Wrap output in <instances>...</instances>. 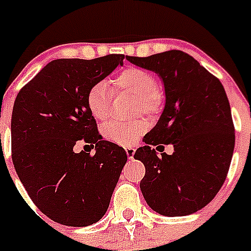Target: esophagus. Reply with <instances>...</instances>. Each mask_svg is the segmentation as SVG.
Here are the masks:
<instances>
[{
  "label": "esophagus",
  "instance_id": "esophagus-1",
  "mask_svg": "<svg viewBox=\"0 0 251 251\" xmlns=\"http://www.w3.org/2000/svg\"><path fill=\"white\" fill-rule=\"evenodd\" d=\"M134 153H135V149H134V147H127V149H126V155H127V157H129L130 160L134 159Z\"/></svg>",
  "mask_w": 251,
  "mask_h": 251
}]
</instances>
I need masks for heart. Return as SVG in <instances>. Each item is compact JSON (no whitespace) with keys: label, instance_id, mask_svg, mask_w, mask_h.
Returning a JSON list of instances; mask_svg holds the SVG:
<instances>
[{"label":"heart","instance_id":"heart-1","mask_svg":"<svg viewBox=\"0 0 251 251\" xmlns=\"http://www.w3.org/2000/svg\"><path fill=\"white\" fill-rule=\"evenodd\" d=\"M116 88L135 95L137 109L153 116L159 113L163 105V95L157 87L156 76L149 70L141 68H126L118 73ZM113 100V90L106 80H98L91 86L87 94V106L98 121H105L109 117ZM149 127L146 120L130 122H108L102 133L108 141L117 145H130Z\"/></svg>","mask_w":251,"mask_h":251}]
</instances>
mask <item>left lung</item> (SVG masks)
I'll list each match as a JSON object with an SVG mask.
<instances>
[{
	"label": "left lung",
	"mask_w": 251,
	"mask_h": 251,
	"mask_svg": "<svg viewBox=\"0 0 251 251\" xmlns=\"http://www.w3.org/2000/svg\"><path fill=\"white\" fill-rule=\"evenodd\" d=\"M126 60L156 73L165 91L164 110L143 138L146 146L134 155L146 168L142 194L157 214H194L218 194L233 156L234 126L226 90L181 50ZM164 144L173 145L175 152L163 153Z\"/></svg>",
	"instance_id": "1"
}]
</instances>
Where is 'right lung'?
Listing matches in <instances>:
<instances>
[{
    "label": "right lung",
    "mask_w": 251,
    "mask_h": 251,
    "mask_svg": "<svg viewBox=\"0 0 251 251\" xmlns=\"http://www.w3.org/2000/svg\"><path fill=\"white\" fill-rule=\"evenodd\" d=\"M124 58L52 61L14 102V168L37 208L64 226H87L104 216L127 161L122 147L102 141L87 106L91 86L122 66ZM78 140L95 145V155L76 154Z\"/></svg>",
    "instance_id": "right-lung-1"
}]
</instances>
